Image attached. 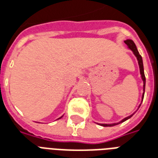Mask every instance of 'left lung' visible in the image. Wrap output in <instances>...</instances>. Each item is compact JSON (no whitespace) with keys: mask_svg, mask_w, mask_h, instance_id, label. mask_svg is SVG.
Masks as SVG:
<instances>
[{"mask_svg":"<svg viewBox=\"0 0 158 158\" xmlns=\"http://www.w3.org/2000/svg\"><path fill=\"white\" fill-rule=\"evenodd\" d=\"M125 43L126 45L128 46V48H130V50L132 51L134 54L135 55V56L137 57L138 61H139V69H140V74H141V76H142V79L143 81V98H142V102L143 99V97H144V91H145V82H146V79H145V75H144V71H143V60H142V56H140V54L139 53L137 50V48H136V46H135V43L133 42L132 40H130V39H127V40L125 41ZM134 115V114H133ZM133 115H130V116H128V117L125 118L124 120H122L120 122L116 123V124H110V125H107V124H101V125L102 126H114L115 125H118V124H120L121 122H124L128 119H130Z\"/></svg>","mask_w":158,"mask_h":158,"instance_id":"left-lung-1","label":"left lung"}]
</instances>
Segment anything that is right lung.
Segmentation results:
<instances>
[{"label":"right lung","mask_w":158,"mask_h":158,"mask_svg":"<svg viewBox=\"0 0 158 158\" xmlns=\"http://www.w3.org/2000/svg\"><path fill=\"white\" fill-rule=\"evenodd\" d=\"M61 117H62V116H61ZM61 117H60V118H61ZM59 119H60V118H59Z\"/></svg>","instance_id":"right-lung-1"}]
</instances>
